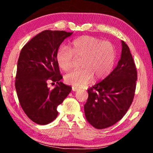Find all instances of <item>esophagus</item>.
Listing matches in <instances>:
<instances>
[{
    "mask_svg": "<svg viewBox=\"0 0 153 153\" xmlns=\"http://www.w3.org/2000/svg\"><path fill=\"white\" fill-rule=\"evenodd\" d=\"M72 90H73L74 92H76V91H77V90H79V89L77 88H76V87H72Z\"/></svg>",
    "mask_w": 153,
    "mask_h": 153,
    "instance_id": "esophagus-1",
    "label": "esophagus"
}]
</instances>
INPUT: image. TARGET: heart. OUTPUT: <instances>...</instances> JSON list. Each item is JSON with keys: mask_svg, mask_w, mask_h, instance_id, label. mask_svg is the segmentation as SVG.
<instances>
[{"mask_svg": "<svg viewBox=\"0 0 153 153\" xmlns=\"http://www.w3.org/2000/svg\"><path fill=\"white\" fill-rule=\"evenodd\" d=\"M81 59L82 69L69 72L65 76V82L81 88L96 80L105 78L112 70L116 58L115 46L108 41L90 36H81L72 42L68 48L61 46L56 53L58 65L68 71L74 65V58Z\"/></svg>", "mask_w": 153, "mask_h": 153, "instance_id": "b5f03b06", "label": "heart"}]
</instances>
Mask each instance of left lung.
<instances>
[{
    "label": "left lung",
    "instance_id": "left-lung-1",
    "mask_svg": "<svg viewBox=\"0 0 153 153\" xmlns=\"http://www.w3.org/2000/svg\"><path fill=\"white\" fill-rule=\"evenodd\" d=\"M121 58L113 71L88 90L84 105L86 120L97 129H105L121 120L133 101L137 71L128 46L121 41Z\"/></svg>",
    "mask_w": 153,
    "mask_h": 153
}]
</instances>
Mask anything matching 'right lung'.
Instances as JSON below:
<instances>
[{
	"label": "right lung",
	"mask_w": 153,
	"mask_h": 153,
	"mask_svg": "<svg viewBox=\"0 0 153 153\" xmlns=\"http://www.w3.org/2000/svg\"><path fill=\"white\" fill-rule=\"evenodd\" d=\"M71 32L45 30L34 36L20 52L15 77V89L20 105L31 120L40 125L57 117L56 108L71 91L60 82L62 76L56 60L61 43ZM56 83L50 89L47 82Z\"/></svg>",
	"instance_id": "right-lung-1"
}]
</instances>
